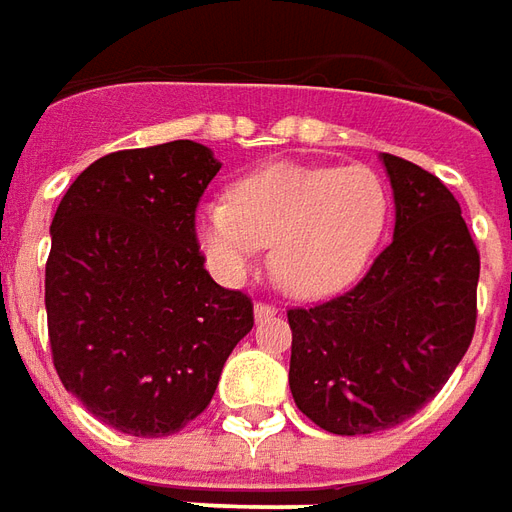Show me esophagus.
I'll use <instances>...</instances> for the list:
<instances>
[{"label": "esophagus", "instance_id": "obj_1", "mask_svg": "<svg viewBox=\"0 0 512 512\" xmlns=\"http://www.w3.org/2000/svg\"><path fill=\"white\" fill-rule=\"evenodd\" d=\"M253 314H256V320H270V317H275L278 314V308L273 306V303H256L253 306Z\"/></svg>", "mask_w": 512, "mask_h": 512}]
</instances>
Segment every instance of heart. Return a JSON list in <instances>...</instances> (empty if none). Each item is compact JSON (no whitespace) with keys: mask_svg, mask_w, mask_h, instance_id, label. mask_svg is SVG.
<instances>
[{"mask_svg":"<svg viewBox=\"0 0 512 512\" xmlns=\"http://www.w3.org/2000/svg\"><path fill=\"white\" fill-rule=\"evenodd\" d=\"M389 192L366 165L278 162L231 187L228 204H209L198 239L220 273L242 275L262 245H273V275L289 295L325 297L350 286L378 248Z\"/></svg>","mask_w":512,"mask_h":512,"instance_id":"b5f03b06","label":"heart"}]
</instances>
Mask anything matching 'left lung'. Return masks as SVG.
Wrapping results in <instances>:
<instances>
[{
    "mask_svg": "<svg viewBox=\"0 0 512 512\" xmlns=\"http://www.w3.org/2000/svg\"><path fill=\"white\" fill-rule=\"evenodd\" d=\"M394 239L344 295L289 308L295 405L322 430L366 436L436 397L477 325L480 253L438 176L383 154Z\"/></svg>",
    "mask_w": 512,
    "mask_h": 512,
    "instance_id": "left-lung-1",
    "label": "left lung"
}]
</instances>
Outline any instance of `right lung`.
Returning a JSON list of instances; mask_svg holds the SVG:
<instances>
[{"instance_id": "1", "label": "right lung", "mask_w": 512, "mask_h": 512, "mask_svg": "<svg viewBox=\"0 0 512 512\" xmlns=\"http://www.w3.org/2000/svg\"><path fill=\"white\" fill-rule=\"evenodd\" d=\"M220 162L173 140L96 159L52 220L46 320L63 386L129 436L179 433L206 411L253 328L248 295L204 270L195 209Z\"/></svg>"}]
</instances>
